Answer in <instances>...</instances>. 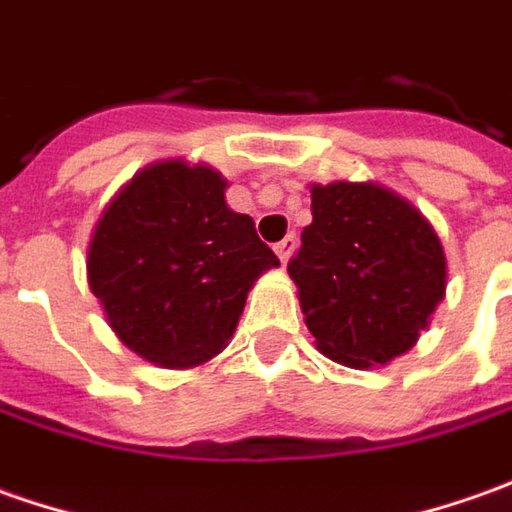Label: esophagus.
Masks as SVG:
<instances>
[{
    "label": "esophagus",
    "instance_id": "obj_1",
    "mask_svg": "<svg viewBox=\"0 0 512 512\" xmlns=\"http://www.w3.org/2000/svg\"><path fill=\"white\" fill-rule=\"evenodd\" d=\"M294 246H297V235L291 232V235H286V238L280 240V243H274V252H277V257L286 263L291 257V252H294Z\"/></svg>",
    "mask_w": 512,
    "mask_h": 512
}]
</instances>
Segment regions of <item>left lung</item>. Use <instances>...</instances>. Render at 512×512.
Wrapping results in <instances>:
<instances>
[{
	"instance_id": "8db88e82",
	"label": "left lung",
	"mask_w": 512,
	"mask_h": 512,
	"mask_svg": "<svg viewBox=\"0 0 512 512\" xmlns=\"http://www.w3.org/2000/svg\"><path fill=\"white\" fill-rule=\"evenodd\" d=\"M314 221L289 260L317 348L351 368L405 354L445 297L442 243L377 184L311 186Z\"/></svg>"
}]
</instances>
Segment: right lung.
I'll use <instances>...</instances> for the list:
<instances>
[{
	"label": "right lung",
	"instance_id": "obj_1",
	"mask_svg": "<svg viewBox=\"0 0 512 512\" xmlns=\"http://www.w3.org/2000/svg\"><path fill=\"white\" fill-rule=\"evenodd\" d=\"M223 192L221 172L164 161L135 175L96 226L90 289L118 340L155 365L215 357L252 283L280 263Z\"/></svg>",
	"mask_w": 512,
	"mask_h": 512
}]
</instances>
